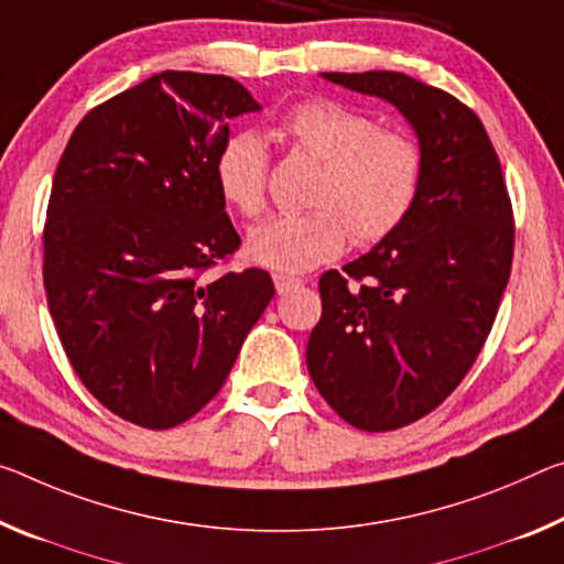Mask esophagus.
<instances>
[{"instance_id":"obj_1","label":"esophagus","mask_w":564,"mask_h":564,"mask_svg":"<svg viewBox=\"0 0 564 564\" xmlns=\"http://www.w3.org/2000/svg\"><path fill=\"white\" fill-rule=\"evenodd\" d=\"M273 283H275V291H279V293H289L293 289H299V285H303L301 279H293V275H285V273H275Z\"/></svg>"}]
</instances>
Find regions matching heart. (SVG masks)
<instances>
[{
	"instance_id": "obj_1",
	"label": "heart",
	"mask_w": 564,
	"mask_h": 564,
	"mask_svg": "<svg viewBox=\"0 0 564 564\" xmlns=\"http://www.w3.org/2000/svg\"><path fill=\"white\" fill-rule=\"evenodd\" d=\"M281 138L318 160L311 213L271 216L248 234V258L273 271L301 273L356 246L389 238L409 218L424 183V148L404 130L381 124L351 105L328 97L296 102L279 122ZM268 150L240 130L220 142L213 181L230 210L261 216L268 191Z\"/></svg>"
}]
</instances>
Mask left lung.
I'll list each match as a JSON object with an SVG mask.
<instances>
[{
    "mask_svg": "<svg viewBox=\"0 0 564 564\" xmlns=\"http://www.w3.org/2000/svg\"><path fill=\"white\" fill-rule=\"evenodd\" d=\"M397 105L424 148L409 218L318 281L306 364L318 394L356 429L391 432L459 387L507 289L514 216L485 124L471 107L404 73H324Z\"/></svg>",
    "mask_w": 564,
    "mask_h": 564,
    "instance_id": "obj_1",
    "label": "left lung"
}]
</instances>
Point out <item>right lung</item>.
Masks as SVG:
<instances>
[{
	"mask_svg": "<svg viewBox=\"0 0 564 564\" xmlns=\"http://www.w3.org/2000/svg\"><path fill=\"white\" fill-rule=\"evenodd\" d=\"M256 110L234 77L167 69L93 107L59 158L50 314L79 381L124 422L160 432L198 414L273 299L263 268L205 279L240 248L213 160L228 120Z\"/></svg>",
	"mask_w": 564,
	"mask_h": 564,
	"instance_id": "1",
	"label": "right lung"
}]
</instances>
